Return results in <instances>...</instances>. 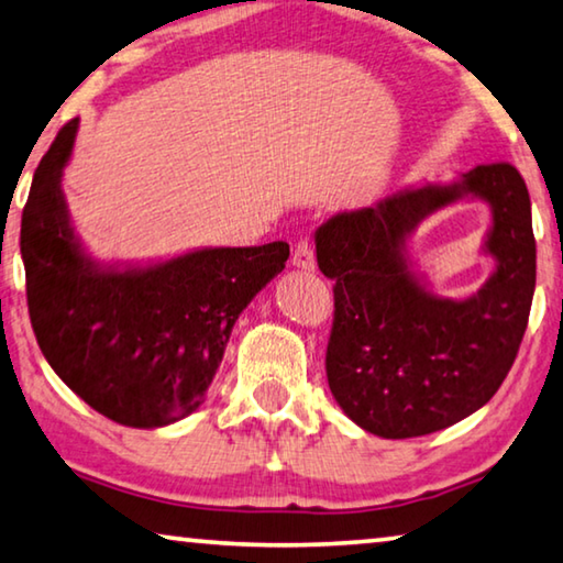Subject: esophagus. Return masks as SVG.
<instances>
[{
  "instance_id": "1",
  "label": "esophagus",
  "mask_w": 563,
  "mask_h": 563,
  "mask_svg": "<svg viewBox=\"0 0 563 563\" xmlns=\"http://www.w3.org/2000/svg\"><path fill=\"white\" fill-rule=\"evenodd\" d=\"M292 265L300 267V271H316V253H313V245L308 243V240H300L296 245V253H292Z\"/></svg>"
}]
</instances>
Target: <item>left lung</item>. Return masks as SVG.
<instances>
[{
    "label": "left lung",
    "instance_id": "obj_1",
    "mask_svg": "<svg viewBox=\"0 0 563 563\" xmlns=\"http://www.w3.org/2000/svg\"><path fill=\"white\" fill-rule=\"evenodd\" d=\"M476 197L492 208L485 249L497 261L474 297L441 299L405 243L420 220ZM333 280L325 373L343 413L383 439L426 435L486 406L519 353L537 288L531 200L519 169L478 165L449 185H410L316 230Z\"/></svg>",
    "mask_w": 563,
    "mask_h": 563
}]
</instances>
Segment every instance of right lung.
Listing matches in <instances>:
<instances>
[{"instance_id":"right-lung-1","label":"right lung","mask_w":563,"mask_h":563,"mask_svg":"<svg viewBox=\"0 0 563 563\" xmlns=\"http://www.w3.org/2000/svg\"><path fill=\"white\" fill-rule=\"evenodd\" d=\"M79 120L34 173L22 210L26 306L44 358L114 423L163 428L208 394L238 316L285 261L288 243L202 247L150 265H102L85 253L62 195Z\"/></svg>"}]
</instances>
